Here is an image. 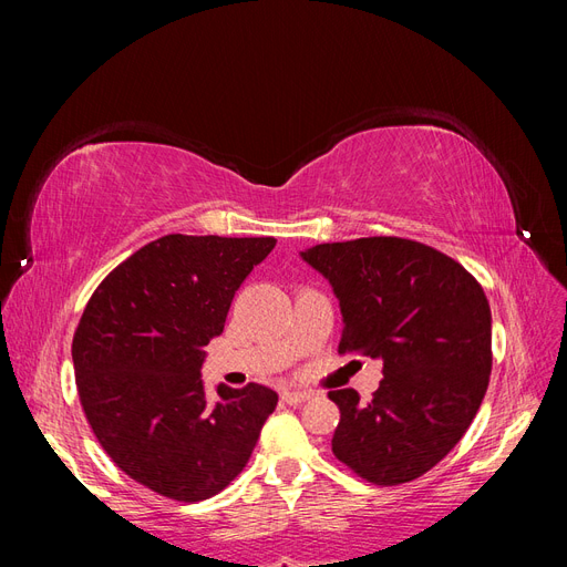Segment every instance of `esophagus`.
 Here are the masks:
<instances>
[{"instance_id": "esophagus-1", "label": "esophagus", "mask_w": 567, "mask_h": 567, "mask_svg": "<svg viewBox=\"0 0 567 567\" xmlns=\"http://www.w3.org/2000/svg\"><path fill=\"white\" fill-rule=\"evenodd\" d=\"M310 398H312V392H307V390H284V394H281V400L286 404H302Z\"/></svg>"}]
</instances>
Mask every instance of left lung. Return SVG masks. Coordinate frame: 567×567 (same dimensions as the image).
<instances>
[{"label": "left lung", "mask_w": 567, "mask_h": 567, "mask_svg": "<svg viewBox=\"0 0 567 567\" xmlns=\"http://www.w3.org/2000/svg\"><path fill=\"white\" fill-rule=\"evenodd\" d=\"M302 260L331 284L340 352L383 362L371 402L331 390L333 454L375 485L431 471L468 431L492 371L485 290L444 252L394 236L319 244Z\"/></svg>", "instance_id": "8db88e82"}]
</instances>
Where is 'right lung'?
I'll return each mask as SVG.
<instances>
[{"instance_id": "obj_1", "label": "right lung", "mask_w": 567, "mask_h": 567, "mask_svg": "<svg viewBox=\"0 0 567 567\" xmlns=\"http://www.w3.org/2000/svg\"><path fill=\"white\" fill-rule=\"evenodd\" d=\"M277 238L169 234L115 267L73 338L80 402L106 454L136 483L203 502L244 471L279 394L219 383L208 402L205 346Z\"/></svg>"}]
</instances>
